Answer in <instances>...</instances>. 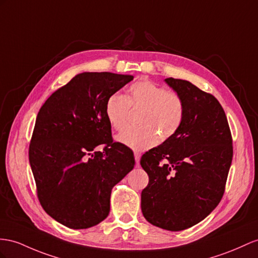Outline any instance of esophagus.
<instances>
[{"label": "esophagus", "instance_id": "1", "mask_svg": "<svg viewBox=\"0 0 258 258\" xmlns=\"http://www.w3.org/2000/svg\"><path fill=\"white\" fill-rule=\"evenodd\" d=\"M141 153L138 151H134V157H135V161H136V167H140V159H141Z\"/></svg>", "mask_w": 258, "mask_h": 258}]
</instances>
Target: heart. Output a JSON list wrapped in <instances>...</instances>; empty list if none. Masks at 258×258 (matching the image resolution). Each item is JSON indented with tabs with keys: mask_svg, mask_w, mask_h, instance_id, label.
<instances>
[{
	"mask_svg": "<svg viewBox=\"0 0 258 258\" xmlns=\"http://www.w3.org/2000/svg\"><path fill=\"white\" fill-rule=\"evenodd\" d=\"M130 108L141 109L142 126L127 128L116 136L117 142L130 148L145 150L159 141H167L181 128L185 116L182 97L151 81H140L128 89V96L114 92L105 102V115L111 126L122 131L127 124Z\"/></svg>",
	"mask_w": 258,
	"mask_h": 258,
	"instance_id": "1",
	"label": "heart"
}]
</instances>
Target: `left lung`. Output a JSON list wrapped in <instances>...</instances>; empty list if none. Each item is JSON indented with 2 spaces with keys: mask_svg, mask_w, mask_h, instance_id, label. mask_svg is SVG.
I'll list each match as a JSON object with an SVG mask.
<instances>
[{
  "mask_svg": "<svg viewBox=\"0 0 258 258\" xmlns=\"http://www.w3.org/2000/svg\"><path fill=\"white\" fill-rule=\"evenodd\" d=\"M166 83L185 104L181 128L141 158L149 176L142 192L146 220L181 231L204 220L220 203L233 157L232 136L219 101L183 79Z\"/></svg>",
  "mask_w": 258,
  "mask_h": 258,
  "instance_id": "obj_1",
  "label": "left lung"
}]
</instances>
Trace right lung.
Listing matches in <instances>:
<instances>
[{
    "mask_svg": "<svg viewBox=\"0 0 258 258\" xmlns=\"http://www.w3.org/2000/svg\"><path fill=\"white\" fill-rule=\"evenodd\" d=\"M133 78L82 73L38 112L29 145L37 195L45 213L65 227L87 229L104 220L112 187L134 168L133 151L113 142L105 115L108 98ZM100 144L104 150L97 152Z\"/></svg>",
    "mask_w": 258,
    "mask_h": 258,
    "instance_id": "obj_1",
    "label": "right lung"
}]
</instances>
